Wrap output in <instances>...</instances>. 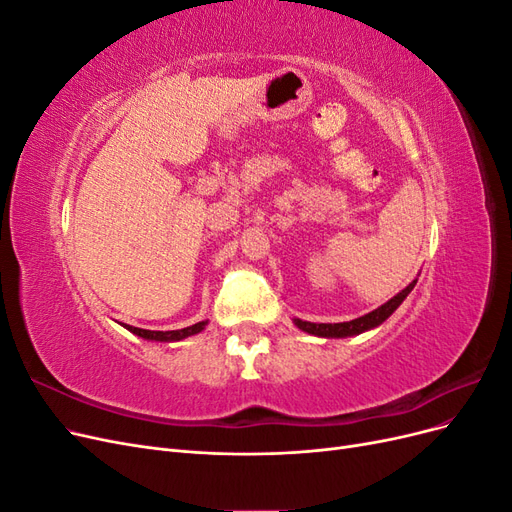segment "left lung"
Returning <instances> with one entry per match:
<instances>
[{"instance_id":"1","label":"left lung","mask_w":512,"mask_h":512,"mask_svg":"<svg viewBox=\"0 0 512 512\" xmlns=\"http://www.w3.org/2000/svg\"><path fill=\"white\" fill-rule=\"evenodd\" d=\"M414 286H416V280L410 282L401 292H397L393 299H389L384 305L374 309V312H369V314H365L361 318H354L350 322H333V324L331 322H320V324H316V322H305V320H299V318H294L292 322L297 324V329H301V331H305L309 335H316V337H327V339L335 337V339H339V337L359 335V333H365V331H371V329L380 327V324L386 318H389L401 303H404V299L412 292Z\"/></svg>"}]
</instances>
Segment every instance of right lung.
I'll use <instances>...</instances> for the list:
<instances>
[{
    "label": "right lung",
    "instance_id": "right-lung-1",
    "mask_svg": "<svg viewBox=\"0 0 512 512\" xmlns=\"http://www.w3.org/2000/svg\"><path fill=\"white\" fill-rule=\"evenodd\" d=\"M207 327V320L203 322H196L192 324V327H185V329H179V331H147V329H138V327H130V324H126V329L138 337L143 339H149V342H181V339L190 337V335H196Z\"/></svg>",
    "mask_w": 512,
    "mask_h": 512
}]
</instances>
